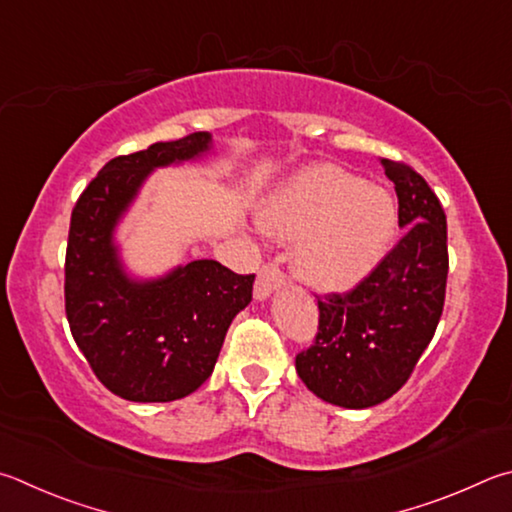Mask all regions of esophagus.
Instances as JSON below:
<instances>
[{
    "label": "esophagus",
    "mask_w": 512,
    "mask_h": 512,
    "mask_svg": "<svg viewBox=\"0 0 512 512\" xmlns=\"http://www.w3.org/2000/svg\"><path fill=\"white\" fill-rule=\"evenodd\" d=\"M284 284V273L275 264H264L257 273L255 282V297L257 300H266L268 295L277 291Z\"/></svg>",
    "instance_id": "1"
}]
</instances>
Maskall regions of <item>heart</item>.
<instances>
[{
	"label": "heart",
	"mask_w": 512,
	"mask_h": 512,
	"mask_svg": "<svg viewBox=\"0 0 512 512\" xmlns=\"http://www.w3.org/2000/svg\"><path fill=\"white\" fill-rule=\"evenodd\" d=\"M280 241H297L295 271L320 291H345L374 271L396 232L389 192L338 165H313L284 183L259 215Z\"/></svg>",
	"instance_id": "b5f03b06"
}]
</instances>
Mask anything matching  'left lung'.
<instances>
[{
	"mask_svg": "<svg viewBox=\"0 0 512 512\" xmlns=\"http://www.w3.org/2000/svg\"><path fill=\"white\" fill-rule=\"evenodd\" d=\"M380 163L394 181L405 235L351 291L318 297V333L295 356L302 383L349 410L383 403L407 383L441 320L448 284L441 201L410 165Z\"/></svg>",
	"mask_w": 512,
	"mask_h": 512,
	"instance_id": "obj_1",
	"label": "left lung"
}]
</instances>
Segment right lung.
I'll use <instances>...</instances> for the list:
<instances>
[{
    "mask_svg": "<svg viewBox=\"0 0 512 512\" xmlns=\"http://www.w3.org/2000/svg\"><path fill=\"white\" fill-rule=\"evenodd\" d=\"M212 136L194 132L111 159L71 212L64 309L73 340L111 394L167 403L210 378L235 315L253 300L255 275L194 259L159 280H132L114 228L156 167L199 159Z\"/></svg>",
    "mask_w": 512,
    "mask_h": 512,
    "instance_id": "add662e5",
    "label": "right lung"
}]
</instances>
